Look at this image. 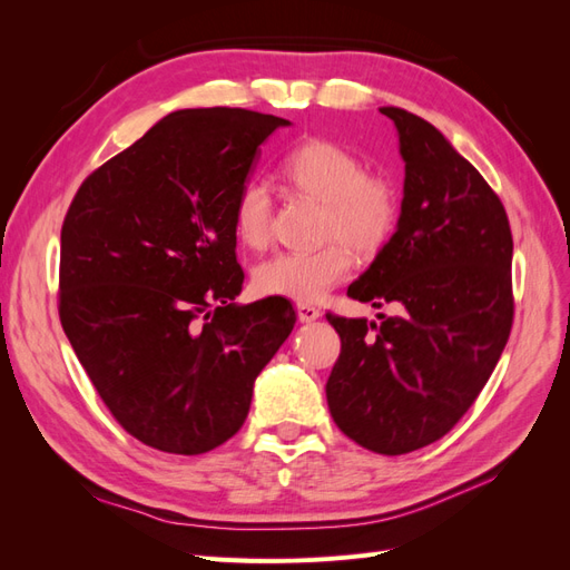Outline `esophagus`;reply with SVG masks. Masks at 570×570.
Returning <instances> with one entry per match:
<instances>
[{
  "label": "esophagus",
  "instance_id": "obj_1",
  "mask_svg": "<svg viewBox=\"0 0 570 570\" xmlns=\"http://www.w3.org/2000/svg\"><path fill=\"white\" fill-rule=\"evenodd\" d=\"M297 314H299L302 323H312V321H316L321 316V312H318L314 304H299L297 306Z\"/></svg>",
  "mask_w": 570,
  "mask_h": 570
}]
</instances>
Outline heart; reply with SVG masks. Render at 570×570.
Segmentation results:
<instances>
[{"instance_id": "b5f03b06", "label": "heart", "mask_w": 570, "mask_h": 570, "mask_svg": "<svg viewBox=\"0 0 570 570\" xmlns=\"http://www.w3.org/2000/svg\"><path fill=\"white\" fill-rule=\"evenodd\" d=\"M281 178L299 195L323 204L321 239L312 252H281L254 271L258 295L292 302H318L352 271V252H381L400 223V189L366 170L361 157L333 140L314 137L285 154ZM273 199L268 187L249 180L235 197L233 228L239 245L266 249L271 243Z\"/></svg>"}]
</instances>
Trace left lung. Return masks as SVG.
Listing matches in <instances>:
<instances>
[{"instance_id":"1","label":"left lung","mask_w":570,"mask_h":570,"mask_svg":"<svg viewBox=\"0 0 570 570\" xmlns=\"http://www.w3.org/2000/svg\"><path fill=\"white\" fill-rule=\"evenodd\" d=\"M381 111L400 130L402 214L347 295L400 314H325L342 340L325 396L344 435L396 456L450 433L490 381L513 325V237L502 199L435 126Z\"/></svg>"}]
</instances>
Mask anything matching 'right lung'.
I'll list each match as a JSON object with an SVG mask.
<instances>
[{
    "label": "right lung",
    "mask_w": 570,
    "mask_h": 570,
    "mask_svg": "<svg viewBox=\"0 0 570 570\" xmlns=\"http://www.w3.org/2000/svg\"><path fill=\"white\" fill-rule=\"evenodd\" d=\"M285 118L168 114L82 180L61 226L59 318L128 435L166 454L216 450L243 428L256 375L297 314L235 306L233 204Z\"/></svg>",
    "instance_id": "1"
}]
</instances>
